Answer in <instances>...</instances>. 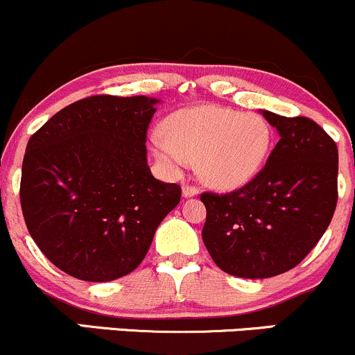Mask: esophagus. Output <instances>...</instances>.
<instances>
[{
	"instance_id": "esophagus-1",
	"label": "esophagus",
	"mask_w": 355,
	"mask_h": 355,
	"mask_svg": "<svg viewBox=\"0 0 355 355\" xmlns=\"http://www.w3.org/2000/svg\"><path fill=\"white\" fill-rule=\"evenodd\" d=\"M199 194V189L196 186L193 184H184L182 186V196L184 198H193V196H198Z\"/></svg>"
}]
</instances>
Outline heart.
<instances>
[{
    "mask_svg": "<svg viewBox=\"0 0 355 355\" xmlns=\"http://www.w3.org/2000/svg\"><path fill=\"white\" fill-rule=\"evenodd\" d=\"M162 130L153 137L157 156L176 171L189 159L198 161L199 176L218 189H236L252 181L272 147V130L261 115L214 105L178 110Z\"/></svg>",
    "mask_w": 355,
    "mask_h": 355,
    "instance_id": "1",
    "label": "heart"
}]
</instances>
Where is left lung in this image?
I'll list each match as a JSON object with an SVG mask.
<instances>
[{
	"label": "left lung",
	"mask_w": 355,
	"mask_h": 355,
	"mask_svg": "<svg viewBox=\"0 0 355 355\" xmlns=\"http://www.w3.org/2000/svg\"><path fill=\"white\" fill-rule=\"evenodd\" d=\"M280 141L252 181L226 194L202 193V241L223 272L270 278L312 252L337 206L338 153L309 117L263 110Z\"/></svg>",
	"instance_id": "8db88e82"
}]
</instances>
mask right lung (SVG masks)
<instances>
[{
    "instance_id": "add662e5",
    "label": "right lung",
    "mask_w": 355,
    "mask_h": 355,
    "mask_svg": "<svg viewBox=\"0 0 355 355\" xmlns=\"http://www.w3.org/2000/svg\"><path fill=\"white\" fill-rule=\"evenodd\" d=\"M157 98L94 95L70 103L30 137L21 167L23 218L62 272L110 282L144 260L181 188L147 166Z\"/></svg>"
}]
</instances>
